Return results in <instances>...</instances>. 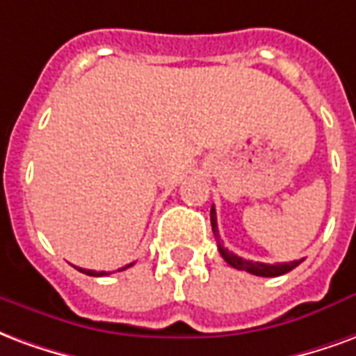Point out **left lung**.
Wrapping results in <instances>:
<instances>
[{"label": "left lung", "mask_w": 356, "mask_h": 356, "mask_svg": "<svg viewBox=\"0 0 356 356\" xmlns=\"http://www.w3.org/2000/svg\"><path fill=\"white\" fill-rule=\"evenodd\" d=\"M210 224H212V233H214V238L218 243V250L222 254L227 264L235 269H241V271H246V273L258 275V277H279V275H284L288 271H292L294 267H298L303 261L294 260V261H284V264H261V261H252V260H243L237 254L229 252L224 245H222V238H220V233H218V222H216V209L212 207L210 209Z\"/></svg>", "instance_id": "obj_1"}]
</instances>
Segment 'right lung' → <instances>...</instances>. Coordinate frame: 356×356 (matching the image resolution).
Returning <instances> with one entry per match:
<instances>
[{
	"label": "right lung",
	"mask_w": 356,
	"mask_h": 356,
	"mask_svg": "<svg viewBox=\"0 0 356 356\" xmlns=\"http://www.w3.org/2000/svg\"><path fill=\"white\" fill-rule=\"evenodd\" d=\"M131 266H132V264H129V266L121 267V269H119V271H123V269H127V267H131ZM77 269H79V271H81V273L90 275V277H104V275H110V273H106V271H92V269H81V267H77Z\"/></svg>",
	"instance_id": "1"
}]
</instances>
